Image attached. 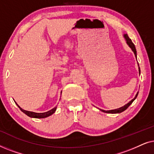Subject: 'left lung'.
Listing matches in <instances>:
<instances>
[{
  "label": "left lung",
  "mask_w": 154,
  "mask_h": 154,
  "mask_svg": "<svg viewBox=\"0 0 154 154\" xmlns=\"http://www.w3.org/2000/svg\"><path fill=\"white\" fill-rule=\"evenodd\" d=\"M124 37H125V40H126V42H127V44H128V45H129V47H130V48H131L132 51L134 52V55H135V57H137V51H136V48H135V46H134V43H132V40L130 39L129 37H128V34H125V35H124ZM138 65H139V64H138ZM139 71H140V67H139ZM137 94H138V92H137V93L136 96H135V97H134V98L133 99V100H132L131 101H130V102H128L127 104H125V106H123L121 107V108L117 109H114V110H109V111L102 110V109H100V110L102 111H103V112H104V113H119L123 112V111H124L125 110H126V109H127L128 108V107H129L130 105L131 104L132 102H133V101H134V100H135L137 97Z\"/></svg>",
  "instance_id": "left-lung-1"
}]
</instances>
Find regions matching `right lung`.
<instances>
[{"label":"right lung","instance_id":"1","mask_svg":"<svg viewBox=\"0 0 154 154\" xmlns=\"http://www.w3.org/2000/svg\"><path fill=\"white\" fill-rule=\"evenodd\" d=\"M17 104V103H16ZM17 105L18 106V104H17ZM19 108L20 109V110L22 111L23 113H24L25 114L28 116L29 117H31V118H36V119H43V118H45V117H48V116H50V115H52V113H54V111H56V109L57 107H54L51 110H50L49 111H47V112H45V113H35V112H32V111H26V110H24V109H22L21 107L19 106Z\"/></svg>","mask_w":154,"mask_h":154}]
</instances>
